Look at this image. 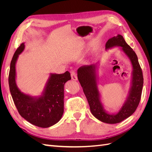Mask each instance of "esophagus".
Instances as JSON below:
<instances>
[{"label": "esophagus", "instance_id": "obj_1", "mask_svg": "<svg viewBox=\"0 0 152 152\" xmlns=\"http://www.w3.org/2000/svg\"><path fill=\"white\" fill-rule=\"evenodd\" d=\"M71 77H72V79L74 80H77V75L76 72H71Z\"/></svg>", "mask_w": 152, "mask_h": 152}]
</instances>
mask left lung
Returning a JSON list of instances; mask_svg holds the SVG:
<instances>
[{
    "instance_id": "obj_1",
    "label": "left lung",
    "mask_w": 152,
    "mask_h": 152,
    "mask_svg": "<svg viewBox=\"0 0 152 152\" xmlns=\"http://www.w3.org/2000/svg\"><path fill=\"white\" fill-rule=\"evenodd\" d=\"M115 47H120L129 59L132 66L131 82L127 98L122 107L116 113H109L104 108L101 101V94L98 87V70L99 63L90 65H84L77 70V77L83 89L92 114L99 121L107 124H117L129 117L138 106L141 96L143 77L137 55L121 35L110 39L106 43L108 50Z\"/></svg>"
}]
</instances>
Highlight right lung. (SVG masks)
I'll list each match as a JSON object with an SVG mask.
<instances>
[{"mask_svg":"<svg viewBox=\"0 0 152 152\" xmlns=\"http://www.w3.org/2000/svg\"><path fill=\"white\" fill-rule=\"evenodd\" d=\"M22 43L14 54L9 73V86L13 102L20 115L34 126L47 128L58 123L64 112V86L71 79L66 71L61 74L50 73L44 91L39 96H31L21 92L16 82V63L23 51Z\"/></svg>","mask_w":152,"mask_h":152,"instance_id":"1","label":"right lung"}]
</instances>
